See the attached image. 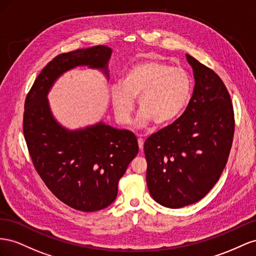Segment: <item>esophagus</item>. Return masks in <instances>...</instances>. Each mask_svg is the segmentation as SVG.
I'll return each instance as SVG.
<instances>
[{
    "mask_svg": "<svg viewBox=\"0 0 256 256\" xmlns=\"http://www.w3.org/2000/svg\"><path fill=\"white\" fill-rule=\"evenodd\" d=\"M137 140H138V146H140V150L142 151V150H144V140H142V138L140 137Z\"/></svg>",
    "mask_w": 256,
    "mask_h": 256,
    "instance_id": "esophagus-1",
    "label": "esophagus"
}]
</instances>
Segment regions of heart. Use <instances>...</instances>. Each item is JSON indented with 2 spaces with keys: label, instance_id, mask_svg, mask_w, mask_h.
Here are the masks:
<instances>
[{
  "label": "heart",
  "instance_id": "1",
  "mask_svg": "<svg viewBox=\"0 0 256 256\" xmlns=\"http://www.w3.org/2000/svg\"><path fill=\"white\" fill-rule=\"evenodd\" d=\"M192 84L188 72L156 59L146 60L130 68L123 84L114 86L110 98L116 120L128 124L138 98L142 109L136 126L147 128L154 121L166 124L184 112L191 98Z\"/></svg>",
  "mask_w": 256,
  "mask_h": 256
}]
</instances>
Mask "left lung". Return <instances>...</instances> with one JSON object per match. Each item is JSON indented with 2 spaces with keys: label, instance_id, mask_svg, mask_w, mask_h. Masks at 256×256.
I'll use <instances>...</instances> for the list:
<instances>
[{
  "label": "left lung",
  "instance_id": "left-lung-1",
  "mask_svg": "<svg viewBox=\"0 0 256 256\" xmlns=\"http://www.w3.org/2000/svg\"><path fill=\"white\" fill-rule=\"evenodd\" d=\"M186 56L195 82L186 112L144 144L150 195L172 209L200 200L214 186L228 163L235 128L221 78L192 56Z\"/></svg>",
  "mask_w": 256,
  "mask_h": 256
}]
</instances>
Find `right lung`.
Returning a JSON list of instances; mask_svg holds the SVG:
<instances>
[{
  "label": "right lung",
  "instance_id": "obj_1",
  "mask_svg": "<svg viewBox=\"0 0 256 256\" xmlns=\"http://www.w3.org/2000/svg\"><path fill=\"white\" fill-rule=\"evenodd\" d=\"M112 50L98 45L56 56L35 79L24 104V133L31 158L48 188L84 212L108 207L118 182L138 153L135 135L103 121L76 130L54 118L48 94L64 72L78 66L100 70L109 80Z\"/></svg>",
  "mask_w": 256,
  "mask_h": 256
}]
</instances>
